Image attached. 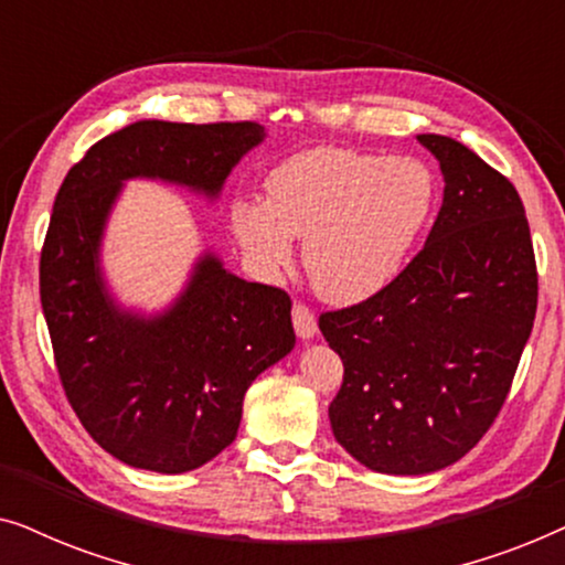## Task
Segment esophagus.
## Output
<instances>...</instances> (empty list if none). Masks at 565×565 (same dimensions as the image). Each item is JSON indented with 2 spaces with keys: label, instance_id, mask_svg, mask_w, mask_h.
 <instances>
[{
  "label": "esophagus",
  "instance_id": "1",
  "mask_svg": "<svg viewBox=\"0 0 565 565\" xmlns=\"http://www.w3.org/2000/svg\"><path fill=\"white\" fill-rule=\"evenodd\" d=\"M292 327H296V334L300 339H313L316 331H319V327H316L313 311L303 303L292 306Z\"/></svg>",
  "mask_w": 565,
  "mask_h": 565
}]
</instances>
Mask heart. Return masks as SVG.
Instances as JSON below:
<instances>
[{
    "label": "heart",
    "mask_w": 565,
    "mask_h": 565,
    "mask_svg": "<svg viewBox=\"0 0 565 565\" xmlns=\"http://www.w3.org/2000/svg\"><path fill=\"white\" fill-rule=\"evenodd\" d=\"M265 200L238 198L231 228L246 257L265 273L292 259L331 303H358L396 280L435 207V177L422 161L319 146L280 161Z\"/></svg>",
    "instance_id": "heart-1"
}]
</instances>
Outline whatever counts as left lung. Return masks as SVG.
Segmentation results:
<instances>
[{"instance_id":"8db88e82","label":"left lung","mask_w":565,"mask_h":565,"mask_svg":"<svg viewBox=\"0 0 565 565\" xmlns=\"http://www.w3.org/2000/svg\"><path fill=\"white\" fill-rule=\"evenodd\" d=\"M416 138L445 177L427 244L388 288L319 319L344 362L329 406L337 443L391 476L435 473L473 450L504 406L537 311L514 184L455 138Z\"/></svg>"}]
</instances>
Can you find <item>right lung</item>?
I'll use <instances>...</instances> for the list:
<instances>
[{"mask_svg": "<svg viewBox=\"0 0 565 565\" xmlns=\"http://www.w3.org/2000/svg\"><path fill=\"white\" fill-rule=\"evenodd\" d=\"M259 122L138 120L68 169L41 252V303L66 398L92 439L126 466L184 473L236 439L244 393L296 344L290 296L246 282L203 254L182 296L159 316L110 298L99 244L134 177L215 198L254 149Z\"/></svg>", "mask_w": 565, "mask_h": 565, "instance_id": "obj_1", "label": "right lung"}]
</instances>
